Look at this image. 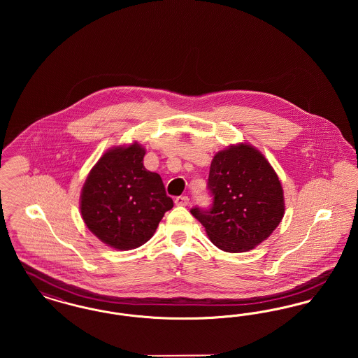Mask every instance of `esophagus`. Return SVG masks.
<instances>
[{"label": "esophagus", "instance_id": "34e87169", "mask_svg": "<svg viewBox=\"0 0 358 358\" xmlns=\"http://www.w3.org/2000/svg\"><path fill=\"white\" fill-rule=\"evenodd\" d=\"M174 203L178 206H187L189 204V197L187 196H178V197H176Z\"/></svg>", "mask_w": 358, "mask_h": 358}]
</instances>
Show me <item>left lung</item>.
Instances as JSON below:
<instances>
[{"mask_svg": "<svg viewBox=\"0 0 358 358\" xmlns=\"http://www.w3.org/2000/svg\"><path fill=\"white\" fill-rule=\"evenodd\" d=\"M212 208L190 209L210 241L225 252H247L268 238L285 215L279 177L266 157L248 143L232 145L210 164Z\"/></svg>", "mask_w": 358, "mask_h": 358, "instance_id": "obj_1", "label": "left lung"}]
</instances>
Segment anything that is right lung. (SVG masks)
Returning <instances> with one entry per match:
<instances>
[{
  "instance_id": "add662e5",
  "label": "right lung",
  "mask_w": 358,
  "mask_h": 358,
  "mask_svg": "<svg viewBox=\"0 0 358 358\" xmlns=\"http://www.w3.org/2000/svg\"><path fill=\"white\" fill-rule=\"evenodd\" d=\"M139 143L107 150L91 169L80 194L87 228L108 247L138 248L173 208L158 173L143 166Z\"/></svg>"
}]
</instances>
